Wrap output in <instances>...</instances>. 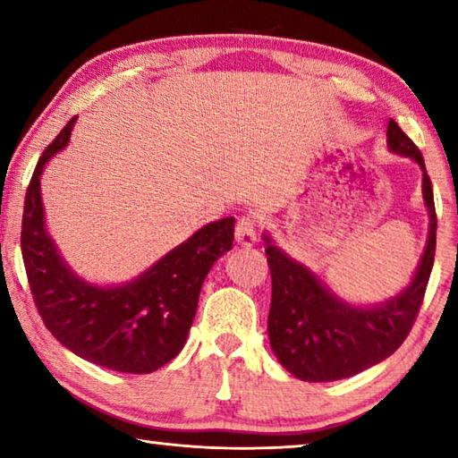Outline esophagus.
<instances>
[{"label": "esophagus", "mask_w": 458, "mask_h": 458, "mask_svg": "<svg viewBox=\"0 0 458 458\" xmlns=\"http://www.w3.org/2000/svg\"><path fill=\"white\" fill-rule=\"evenodd\" d=\"M257 240V218L252 214L240 216L236 222V242L240 246H252Z\"/></svg>", "instance_id": "obj_1"}]
</instances>
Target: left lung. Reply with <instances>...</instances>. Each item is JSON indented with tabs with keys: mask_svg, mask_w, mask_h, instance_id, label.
Returning <instances> with one entry per match:
<instances>
[{
	"mask_svg": "<svg viewBox=\"0 0 458 458\" xmlns=\"http://www.w3.org/2000/svg\"><path fill=\"white\" fill-rule=\"evenodd\" d=\"M387 147L422 167V193L430 232L416 275L404 293L377 307H352L339 301L317 276L267 240L273 299L268 339L276 360L305 382H333L360 374L398 350L420 311L437 250V210L422 153L398 123H387Z\"/></svg>",
	"mask_w": 458,
	"mask_h": 458,
	"instance_id": "left-lung-1",
	"label": "left lung"
}]
</instances>
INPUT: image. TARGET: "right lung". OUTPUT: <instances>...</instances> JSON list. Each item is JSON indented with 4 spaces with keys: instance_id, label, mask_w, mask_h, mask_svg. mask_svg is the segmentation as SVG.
Segmentation results:
<instances>
[{
    "instance_id": "1",
    "label": "right lung",
    "mask_w": 458,
    "mask_h": 458,
    "mask_svg": "<svg viewBox=\"0 0 458 458\" xmlns=\"http://www.w3.org/2000/svg\"><path fill=\"white\" fill-rule=\"evenodd\" d=\"M76 117L46 147L21 216V257L42 321L82 360L127 374H151L182 352L206 275L234 242V218L198 230L133 283L92 286L71 273L46 234L40 198L44 164L71 141Z\"/></svg>"
}]
</instances>
